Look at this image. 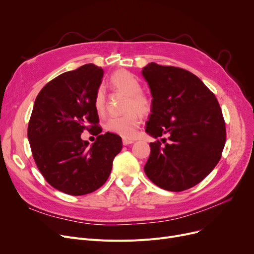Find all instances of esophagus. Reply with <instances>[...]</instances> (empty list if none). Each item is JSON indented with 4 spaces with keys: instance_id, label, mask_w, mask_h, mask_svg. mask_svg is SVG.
I'll list each match as a JSON object with an SVG mask.
<instances>
[{
    "instance_id": "obj_1",
    "label": "esophagus",
    "mask_w": 254,
    "mask_h": 254,
    "mask_svg": "<svg viewBox=\"0 0 254 254\" xmlns=\"http://www.w3.org/2000/svg\"><path fill=\"white\" fill-rule=\"evenodd\" d=\"M132 143H134V140H128V139H124L123 140L124 145H129V144H132Z\"/></svg>"
}]
</instances>
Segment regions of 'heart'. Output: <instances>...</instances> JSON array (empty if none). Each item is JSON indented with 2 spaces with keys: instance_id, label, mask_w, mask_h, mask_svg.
I'll list each match as a JSON object with an SVG mask.
<instances>
[{
  "instance_id": "b5f03b06",
  "label": "heart",
  "mask_w": 254,
  "mask_h": 254,
  "mask_svg": "<svg viewBox=\"0 0 254 254\" xmlns=\"http://www.w3.org/2000/svg\"><path fill=\"white\" fill-rule=\"evenodd\" d=\"M110 87L127 96L123 116L112 117L106 124V129L125 139H134L141 125V115H148L153 108L150 95L142 91L138 78L127 71H118L109 78ZM93 107L99 115L106 111V96L103 88H99L93 99Z\"/></svg>"
}]
</instances>
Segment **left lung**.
Listing matches in <instances>:
<instances>
[{
  "instance_id": "left-lung-1",
  "label": "left lung",
  "mask_w": 254,
  "mask_h": 254,
  "mask_svg": "<svg viewBox=\"0 0 254 254\" xmlns=\"http://www.w3.org/2000/svg\"><path fill=\"white\" fill-rule=\"evenodd\" d=\"M142 74L153 108L146 131L154 138L144 171L158 188L182 191L201 182L215 168L225 144V123L219 103L190 71L150 63Z\"/></svg>"
}]
</instances>
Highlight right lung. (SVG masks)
<instances>
[{"label":"right lung","instance_id":"add662e5","mask_svg":"<svg viewBox=\"0 0 254 254\" xmlns=\"http://www.w3.org/2000/svg\"><path fill=\"white\" fill-rule=\"evenodd\" d=\"M103 74L93 64L63 73L41 89L34 104L28 127L33 157L45 180L66 194L99 190L123 148L119 136L108 131L100 135L93 99ZM84 129L99 134L91 146L81 139Z\"/></svg>","mask_w":254,"mask_h":254}]
</instances>
